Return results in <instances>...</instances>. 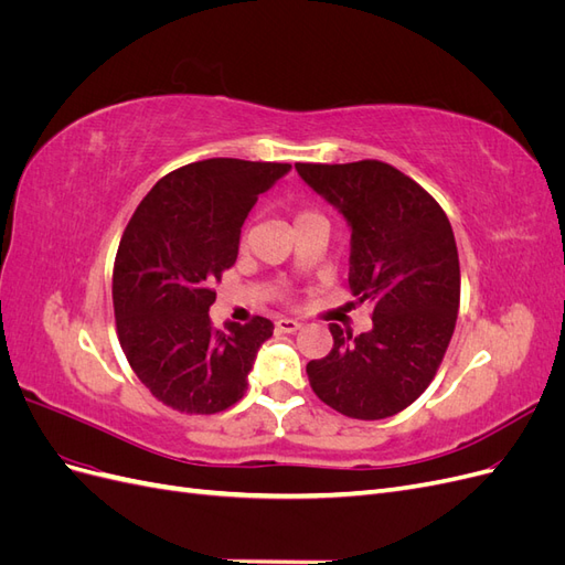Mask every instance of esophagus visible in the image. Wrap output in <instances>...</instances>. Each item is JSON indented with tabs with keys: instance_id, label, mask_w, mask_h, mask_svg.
I'll list each match as a JSON object with an SVG mask.
<instances>
[{
	"instance_id": "1",
	"label": "esophagus",
	"mask_w": 565,
	"mask_h": 565,
	"mask_svg": "<svg viewBox=\"0 0 565 565\" xmlns=\"http://www.w3.org/2000/svg\"><path fill=\"white\" fill-rule=\"evenodd\" d=\"M276 328H278V332L292 334V332H297L301 328V322L292 320V318H280V320H276Z\"/></svg>"
}]
</instances>
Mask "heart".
Masks as SVG:
<instances>
[{
    "label": "heart",
    "instance_id": "heart-1",
    "mask_svg": "<svg viewBox=\"0 0 565 565\" xmlns=\"http://www.w3.org/2000/svg\"><path fill=\"white\" fill-rule=\"evenodd\" d=\"M313 216H316V214H309V212H303V214H299V216H297V224H299V221H306V218H313Z\"/></svg>",
    "mask_w": 565,
    "mask_h": 565
}]
</instances>
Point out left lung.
Instances as JSON below:
<instances>
[{
  "mask_svg": "<svg viewBox=\"0 0 565 565\" xmlns=\"http://www.w3.org/2000/svg\"><path fill=\"white\" fill-rule=\"evenodd\" d=\"M299 177L351 226L349 287L372 306V330L330 324L332 351L306 365L316 396L353 419L413 405L436 377L455 332L459 256L440 204L396 167L297 162Z\"/></svg>",
  "mask_w": 565,
  "mask_h": 565,
  "instance_id": "left-lung-1",
  "label": "left lung"
}]
</instances>
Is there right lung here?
I'll return each instance as SVG.
<instances>
[{"label": "right lung", "mask_w": 565, "mask_h": 565, "mask_svg": "<svg viewBox=\"0 0 565 565\" xmlns=\"http://www.w3.org/2000/svg\"><path fill=\"white\" fill-rule=\"evenodd\" d=\"M282 162L212 158L174 169L136 207L113 268L117 339L141 384L167 407L214 415L247 391L268 318L214 330V285L237 259L254 202L282 179Z\"/></svg>", "instance_id": "1"}]
</instances>
